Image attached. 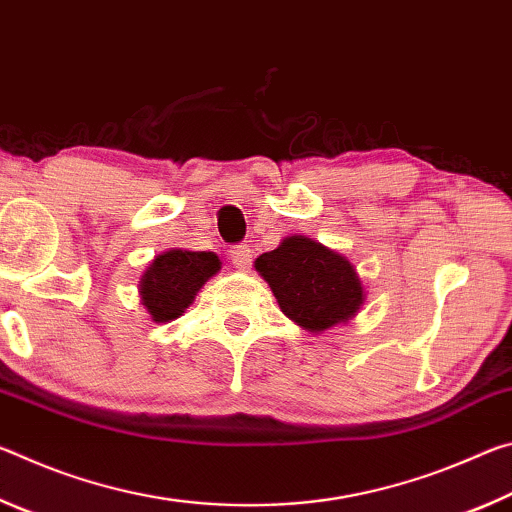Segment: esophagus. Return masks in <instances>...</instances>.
I'll return each mask as SVG.
<instances>
[{"label":"esophagus","instance_id":"1","mask_svg":"<svg viewBox=\"0 0 512 512\" xmlns=\"http://www.w3.org/2000/svg\"><path fill=\"white\" fill-rule=\"evenodd\" d=\"M250 248L248 246H237L230 250V259H232V266L237 268V271H248L250 266Z\"/></svg>","mask_w":512,"mask_h":512}]
</instances>
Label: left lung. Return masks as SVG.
I'll return each instance as SVG.
<instances>
[{
    "mask_svg": "<svg viewBox=\"0 0 512 512\" xmlns=\"http://www.w3.org/2000/svg\"><path fill=\"white\" fill-rule=\"evenodd\" d=\"M255 271L271 287L282 314L311 334L350 323L366 300L350 259L305 235H291L259 255Z\"/></svg>",
    "mask_w": 512,
    "mask_h": 512,
    "instance_id": "8db88e82",
    "label": "left lung"
}]
</instances>
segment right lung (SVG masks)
Instances as JSON below:
<instances>
[{"label":"right lung","instance_id":"add662e5","mask_svg":"<svg viewBox=\"0 0 512 512\" xmlns=\"http://www.w3.org/2000/svg\"><path fill=\"white\" fill-rule=\"evenodd\" d=\"M219 271V255L207 253V250L201 253L185 248L164 250L153 257L140 277V284H137L140 305L153 323H169L185 314L203 284Z\"/></svg>","mask_w":512,"mask_h":512}]
</instances>
